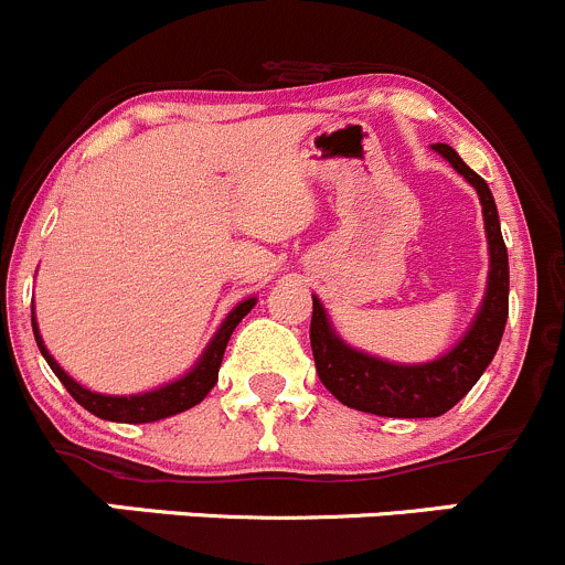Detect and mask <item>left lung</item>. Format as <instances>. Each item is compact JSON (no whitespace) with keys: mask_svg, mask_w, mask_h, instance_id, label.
<instances>
[{"mask_svg":"<svg viewBox=\"0 0 565 565\" xmlns=\"http://www.w3.org/2000/svg\"><path fill=\"white\" fill-rule=\"evenodd\" d=\"M435 150L465 174L481 196L483 226L489 241L487 298L465 339L448 355L420 366H396L380 358L347 347L330 328L322 303L315 298L311 311V352L322 385L341 404L383 418H437L448 413L478 383L498 352L509 319V250L500 235L498 207L483 177H478L454 152V147L435 145Z\"/></svg>","mask_w":565,"mask_h":565,"instance_id":"1","label":"left lung"}]
</instances>
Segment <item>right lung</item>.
Returning <instances> with one entry per match:
<instances>
[{
    "label": "right lung",
    "instance_id": "obj_1",
    "mask_svg": "<svg viewBox=\"0 0 565 565\" xmlns=\"http://www.w3.org/2000/svg\"><path fill=\"white\" fill-rule=\"evenodd\" d=\"M254 303H256L254 298L243 300V303L226 317V322L221 324L218 333L213 335V341L207 344L204 355L199 358V363L185 374V377L174 380L172 385H163V388L158 391L136 393V396H104V393H93L82 388V385H78L73 377H67V374L60 369V363L49 355V350H45L43 339H40L38 333L35 317H32V330H35V341L40 352H43L45 363L51 366V372L60 377V383L65 385L67 393H71L84 409H89V413L98 415V418L104 420H119V424H150V420H161V418H169V415L182 413V409H191L193 404H199L204 396H207L210 388L218 383V369H221V361H224L226 341H230L232 330L237 328V322L254 309Z\"/></svg>",
    "mask_w": 565,
    "mask_h": 565
}]
</instances>
